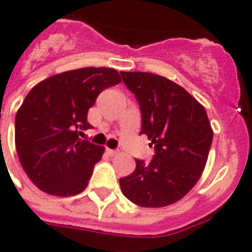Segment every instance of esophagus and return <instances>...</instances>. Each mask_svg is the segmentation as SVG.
Instances as JSON below:
<instances>
[{
  "mask_svg": "<svg viewBox=\"0 0 252 252\" xmlns=\"http://www.w3.org/2000/svg\"><path fill=\"white\" fill-rule=\"evenodd\" d=\"M107 153H108L109 156H117L118 150H113V149H107Z\"/></svg>",
  "mask_w": 252,
  "mask_h": 252,
  "instance_id": "esophagus-1",
  "label": "esophagus"
}]
</instances>
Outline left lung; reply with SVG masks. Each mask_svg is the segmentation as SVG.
Here are the masks:
<instances>
[{
	"label": "left lung",
	"instance_id": "1",
	"mask_svg": "<svg viewBox=\"0 0 252 252\" xmlns=\"http://www.w3.org/2000/svg\"><path fill=\"white\" fill-rule=\"evenodd\" d=\"M141 109V131L156 148L145 163L120 180L125 196L144 208L177 203L205 168L213 128L203 104L175 81L150 72H121Z\"/></svg>",
	"mask_w": 252,
	"mask_h": 252
}]
</instances>
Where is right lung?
Listing matches in <instances>:
<instances>
[{
	"mask_svg": "<svg viewBox=\"0 0 252 252\" xmlns=\"http://www.w3.org/2000/svg\"><path fill=\"white\" fill-rule=\"evenodd\" d=\"M121 83L115 68L84 67L44 79L25 96L15 117V147L28 177L55 196L85 190L104 148L81 140L88 111L100 92Z\"/></svg>",
	"mask_w": 252,
	"mask_h": 252,
	"instance_id": "1",
	"label": "right lung"
}]
</instances>
